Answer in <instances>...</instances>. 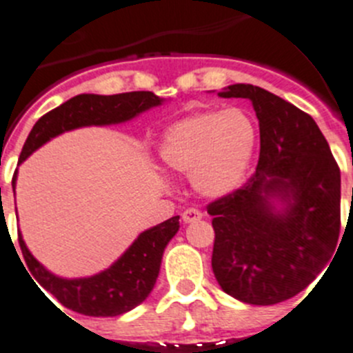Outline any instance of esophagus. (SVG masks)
Masks as SVG:
<instances>
[{"mask_svg":"<svg viewBox=\"0 0 353 353\" xmlns=\"http://www.w3.org/2000/svg\"><path fill=\"white\" fill-rule=\"evenodd\" d=\"M199 219H203L201 210H198V208H187V210H183L182 221L185 222V224H190V222H196V221H199Z\"/></svg>","mask_w":353,"mask_h":353,"instance_id":"34e87169","label":"esophagus"}]
</instances>
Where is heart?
Here are the masks:
<instances>
[{
	"label": "heart",
	"instance_id": "b5f03b06",
	"mask_svg": "<svg viewBox=\"0 0 353 353\" xmlns=\"http://www.w3.org/2000/svg\"><path fill=\"white\" fill-rule=\"evenodd\" d=\"M257 141V131L241 110L194 113L174 122L159 147L164 166L192 174L194 187L219 198L240 185Z\"/></svg>",
	"mask_w": 353,
	"mask_h": 353
}]
</instances>
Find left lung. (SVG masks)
<instances>
[{
    "label": "left lung",
    "mask_w": 353,
    "mask_h": 353,
    "mask_svg": "<svg viewBox=\"0 0 353 353\" xmlns=\"http://www.w3.org/2000/svg\"><path fill=\"white\" fill-rule=\"evenodd\" d=\"M252 101L261 132L254 174L206 208L215 231L212 268L225 294L248 305L290 299L319 276L338 247L341 179L327 140L308 113L250 83L221 90ZM288 203L276 214L267 201Z\"/></svg>",
    "instance_id": "obj_1"
}]
</instances>
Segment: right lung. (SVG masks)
<instances>
[{
	"label": "right lung",
	"instance_id": "add662e5",
	"mask_svg": "<svg viewBox=\"0 0 353 353\" xmlns=\"http://www.w3.org/2000/svg\"><path fill=\"white\" fill-rule=\"evenodd\" d=\"M161 101L163 98L155 96L150 90H134V92L112 96H75L38 119L22 147L19 163H22L45 141L61 132L82 125H105L129 121L138 113L161 105ZM12 185L15 190V174ZM179 219V215L171 216L163 224L141 232L117 263L90 278L64 280L54 276L29 254L21 236H19V245L28 270L31 271L34 279L40 283V287L56 297L64 308L87 316H117L137 308L154 289L164 247L180 228Z\"/></svg>",
	"mask_w": 353,
	"mask_h": 353
}]
</instances>
